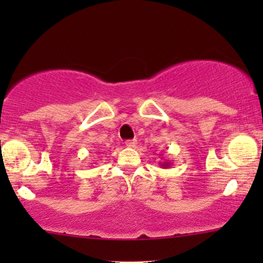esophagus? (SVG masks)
I'll list each match as a JSON object with an SVG mask.
<instances>
[{"label": "esophagus", "instance_id": "1", "mask_svg": "<svg viewBox=\"0 0 263 263\" xmlns=\"http://www.w3.org/2000/svg\"><path fill=\"white\" fill-rule=\"evenodd\" d=\"M126 146L129 147V148H134V147H136V144H137V141L136 140H128L126 141Z\"/></svg>", "mask_w": 263, "mask_h": 263}]
</instances>
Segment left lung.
Here are the masks:
<instances>
[{"mask_svg": "<svg viewBox=\"0 0 263 263\" xmlns=\"http://www.w3.org/2000/svg\"><path fill=\"white\" fill-rule=\"evenodd\" d=\"M172 165V163L170 161H164L161 162V168H170Z\"/></svg>", "mask_w": 263, "mask_h": 263, "instance_id": "left-lung-1", "label": "left lung"}]
</instances>
